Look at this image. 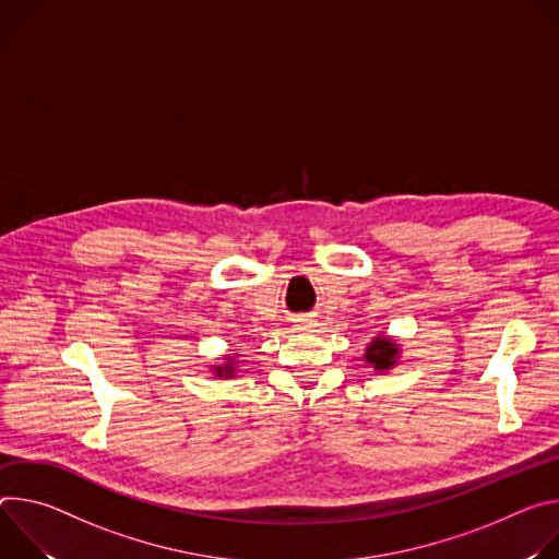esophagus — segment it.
Instances as JSON below:
<instances>
[{"instance_id":"34e87169","label":"esophagus","mask_w":559,"mask_h":559,"mask_svg":"<svg viewBox=\"0 0 559 559\" xmlns=\"http://www.w3.org/2000/svg\"><path fill=\"white\" fill-rule=\"evenodd\" d=\"M295 326H297V329H311V322H306V320H297V322H295Z\"/></svg>"}]
</instances>
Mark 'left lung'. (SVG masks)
<instances>
[{
  "mask_svg": "<svg viewBox=\"0 0 559 559\" xmlns=\"http://www.w3.org/2000/svg\"><path fill=\"white\" fill-rule=\"evenodd\" d=\"M364 357H366L368 364H373L378 370H386L395 364L397 346L386 337H376L373 342H370V346L366 348Z\"/></svg>",
  "mask_w": 559,
  "mask_h": 559,
  "instance_id": "8db88e82",
  "label": "left lung"
}]
</instances>
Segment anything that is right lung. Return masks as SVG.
I'll return each mask as SVG.
<instances>
[{
  "instance_id": "1",
  "label": "right lung",
  "mask_w": 559,
  "mask_h": 559,
  "mask_svg": "<svg viewBox=\"0 0 559 559\" xmlns=\"http://www.w3.org/2000/svg\"><path fill=\"white\" fill-rule=\"evenodd\" d=\"M217 376H219V378H222V376L233 378V361H228L226 366H219V368H217Z\"/></svg>"
}]
</instances>
